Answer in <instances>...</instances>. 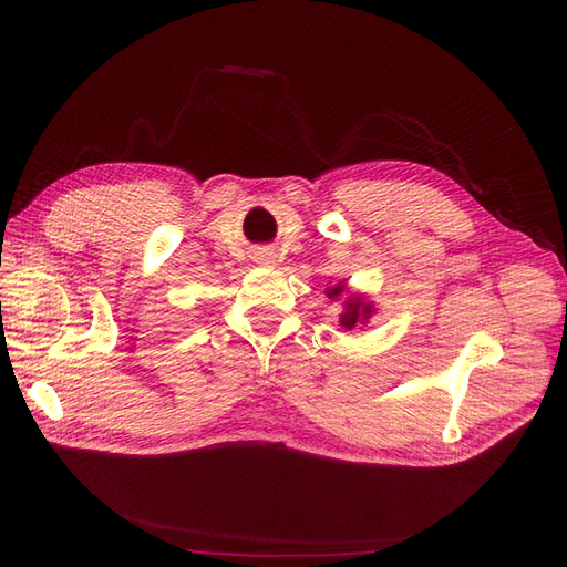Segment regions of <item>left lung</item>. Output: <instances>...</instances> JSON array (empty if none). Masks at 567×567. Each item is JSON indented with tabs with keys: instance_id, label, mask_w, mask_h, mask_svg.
Masks as SVG:
<instances>
[{
	"instance_id": "obj_1",
	"label": "left lung",
	"mask_w": 567,
	"mask_h": 567,
	"mask_svg": "<svg viewBox=\"0 0 567 567\" xmlns=\"http://www.w3.org/2000/svg\"><path fill=\"white\" fill-rule=\"evenodd\" d=\"M326 298L340 305L338 329L342 331L362 329V326H367L369 319L375 315V305L364 293H352L346 279L326 288Z\"/></svg>"
}]
</instances>
